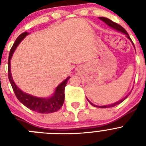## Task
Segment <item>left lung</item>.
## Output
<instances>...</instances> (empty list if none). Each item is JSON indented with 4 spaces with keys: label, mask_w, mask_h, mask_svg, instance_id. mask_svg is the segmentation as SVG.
<instances>
[{
    "label": "left lung",
    "mask_w": 146,
    "mask_h": 146,
    "mask_svg": "<svg viewBox=\"0 0 146 146\" xmlns=\"http://www.w3.org/2000/svg\"><path fill=\"white\" fill-rule=\"evenodd\" d=\"M99 19H100V20H102L103 22H104V23H106L107 25H109L110 27H111V28H114V29L117 30V31H118L122 32V33H124V34H126V36H127V38H128L129 39H130V40H131V38H130V37H129V36L128 33L126 32V30H125L124 28H123V27L121 26V25H120L119 24H118V23H115V22H113V21H112V20H110V19H108V18H106V17H99ZM129 95H127V96H126V97L124 98V99H121V100H120V101H118V102H115V103H114V104H110V105H105V106H97V105H94V104H93L92 103L90 102H89V101H88V102H90V104H92L93 106L96 107V108H112V107H115V106H116V105H118V104H121V103L122 102L124 101L125 99H126V98L128 97Z\"/></svg>",
    "instance_id": "1"
}]
</instances>
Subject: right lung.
Masks as SVG:
<instances>
[{
  "instance_id": "right-lung-1",
  "label": "right lung",
  "mask_w": 146,
  "mask_h": 146,
  "mask_svg": "<svg viewBox=\"0 0 146 146\" xmlns=\"http://www.w3.org/2000/svg\"><path fill=\"white\" fill-rule=\"evenodd\" d=\"M28 35L27 32L23 33L17 38L16 41L14 43L13 46L11 47L9 55V60H8V76H9V80L11 85L13 91L15 92V96L17 98V99L21 103H23L25 107L28 109L31 110L33 111L37 112L39 113H51L54 112L58 111L60 109L64 102V90L66 86V83L70 78V77H67L66 79L60 83L56 89H55V94L53 96L50 98L47 99H43V98H38L35 96H31L29 94H27L25 93L19 89V88L15 85V82L13 80L11 74V69H10V60L13 55V52H15V49L17 48V45L20 43L22 40L25 38Z\"/></svg>"
}]
</instances>
